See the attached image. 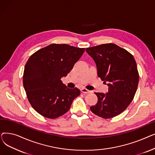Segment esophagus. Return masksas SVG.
Returning a JSON list of instances; mask_svg holds the SVG:
<instances>
[{"mask_svg":"<svg viewBox=\"0 0 155 155\" xmlns=\"http://www.w3.org/2000/svg\"><path fill=\"white\" fill-rule=\"evenodd\" d=\"M80 91H81V92H82L84 93V94H88V93L91 92V91H88V90H87V88H82Z\"/></svg>","mask_w":155,"mask_h":155,"instance_id":"1","label":"esophagus"}]
</instances>
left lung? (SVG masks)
<instances>
[{"label":"left lung","instance_id":"1","mask_svg":"<svg viewBox=\"0 0 155 155\" xmlns=\"http://www.w3.org/2000/svg\"><path fill=\"white\" fill-rule=\"evenodd\" d=\"M86 51L97 64L98 77L109 86L106 94L95 92L98 101L90 109L104 119L116 117L127 109L137 91L140 76L136 61L125 49L113 43L87 48Z\"/></svg>","mask_w":155,"mask_h":155}]
</instances>
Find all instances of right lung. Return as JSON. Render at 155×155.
Masks as SVG:
<instances>
[{"label":"right lung","mask_w":155,"mask_h":155,"mask_svg":"<svg viewBox=\"0 0 155 155\" xmlns=\"http://www.w3.org/2000/svg\"><path fill=\"white\" fill-rule=\"evenodd\" d=\"M84 51L85 48L54 43L30 56L24 67L23 86L31 106L39 114L55 119L69 110L80 91L67 88L61 78L70 73Z\"/></svg>","instance_id":"add662e5"}]
</instances>
